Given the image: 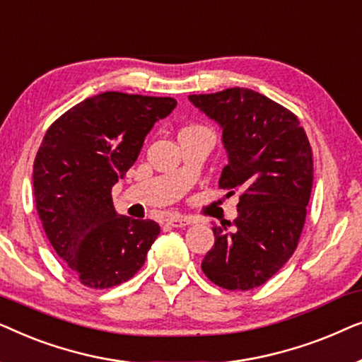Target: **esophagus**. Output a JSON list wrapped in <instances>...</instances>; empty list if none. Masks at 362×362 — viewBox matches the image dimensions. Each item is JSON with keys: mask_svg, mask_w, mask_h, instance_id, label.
I'll list each match as a JSON object with an SVG mask.
<instances>
[{"mask_svg": "<svg viewBox=\"0 0 362 362\" xmlns=\"http://www.w3.org/2000/svg\"><path fill=\"white\" fill-rule=\"evenodd\" d=\"M192 222L194 221H192L191 217H186V216H171L166 219V224L171 227H186V226L192 224Z\"/></svg>", "mask_w": 362, "mask_h": 362, "instance_id": "esophagus-1", "label": "esophagus"}]
</instances>
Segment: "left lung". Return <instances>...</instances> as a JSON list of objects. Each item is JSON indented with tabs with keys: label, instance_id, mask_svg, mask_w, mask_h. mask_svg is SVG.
I'll list each match as a JSON object with an SVG mask.
<instances>
[{
	"label": "left lung",
	"instance_id": "8db88e82",
	"mask_svg": "<svg viewBox=\"0 0 362 362\" xmlns=\"http://www.w3.org/2000/svg\"><path fill=\"white\" fill-rule=\"evenodd\" d=\"M187 98L222 130L227 166L219 186L242 192L234 230L214 224V247L201 269L222 288H255L298 245L313 186L310 141L293 113L250 88Z\"/></svg>",
	"mask_w": 362,
	"mask_h": 362
}]
</instances>
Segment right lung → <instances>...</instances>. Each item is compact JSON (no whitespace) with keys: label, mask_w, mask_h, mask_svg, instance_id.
<instances>
[{"label":"right lung","mask_w":362,"mask_h":362,"mask_svg":"<svg viewBox=\"0 0 362 362\" xmlns=\"http://www.w3.org/2000/svg\"><path fill=\"white\" fill-rule=\"evenodd\" d=\"M176 105L171 97L103 92L67 110L44 136L33 171L36 209L54 250L86 286L120 285L145 264L160 226L118 214L112 187Z\"/></svg>","instance_id":"obj_1"}]
</instances>
